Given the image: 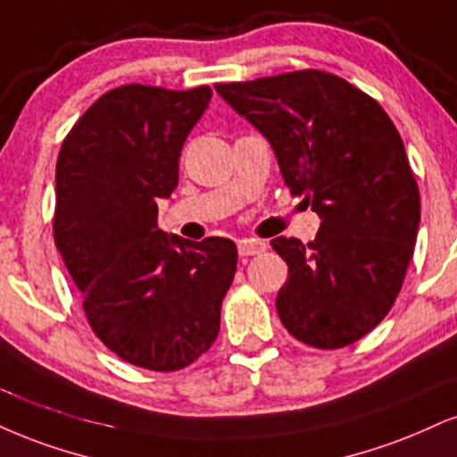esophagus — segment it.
<instances>
[{
  "mask_svg": "<svg viewBox=\"0 0 457 457\" xmlns=\"http://www.w3.org/2000/svg\"><path fill=\"white\" fill-rule=\"evenodd\" d=\"M266 251V243L262 240H238V253L240 257H251V255H260V253Z\"/></svg>",
  "mask_w": 457,
  "mask_h": 457,
  "instance_id": "obj_1",
  "label": "esophagus"
}]
</instances>
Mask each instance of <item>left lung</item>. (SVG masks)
Returning a JSON list of instances; mask_svg holds the SVG:
<instances>
[{"label":"left lung","mask_w":457,"mask_h":457,"mask_svg":"<svg viewBox=\"0 0 457 457\" xmlns=\"http://www.w3.org/2000/svg\"><path fill=\"white\" fill-rule=\"evenodd\" d=\"M214 89L270 142L285 185L321 219L309 245L270 240L289 266L277 295L283 326L317 349L353 345L398 298L420 229V189L398 129L370 96L328 71Z\"/></svg>","instance_id":"obj_1"}]
</instances>
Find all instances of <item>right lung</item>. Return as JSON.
Wrapping results in <instances>:
<instances>
[{"instance_id": "1", "label": "right lung", "mask_w": 457, "mask_h": 457, "mask_svg": "<svg viewBox=\"0 0 457 457\" xmlns=\"http://www.w3.org/2000/svg\"><path fill=\"white\" fill-rule=\"evenodd\" d=\"M211 87L123 85L76 120L57 157L54 245L96 337L120 360L172 372L212 347L238 251L157 228Z\"/></svg>"}]
</instances>
